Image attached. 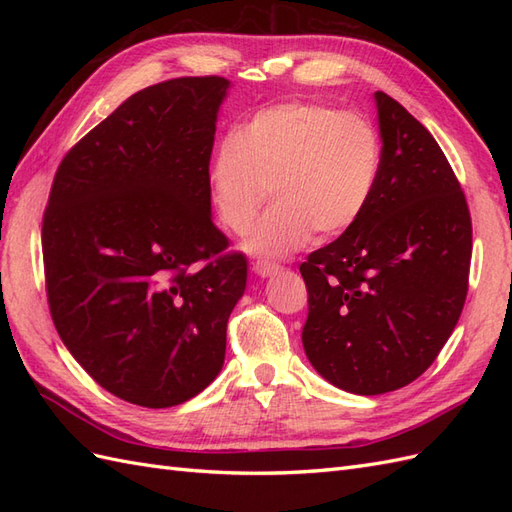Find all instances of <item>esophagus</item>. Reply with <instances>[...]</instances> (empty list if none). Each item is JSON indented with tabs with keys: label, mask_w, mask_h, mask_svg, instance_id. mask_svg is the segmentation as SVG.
<instances>
[{
	"label": "esophagus",
	"mask_w": 512,
	"mask_h": 512,
	"mask_svg": "<svg viewBox=\"0 0 512 512\" xmlns=\"http://www.w3.org/2000/svg\"><path fill=\"white\" fill-rule=\"evenodd\" d=\"M277 269L275 262H269V260H254L252 262V271L258 275V277H269V275H273Z\"/></svg>",
	"instance_id": "esophagus-1"
}]
</instances>
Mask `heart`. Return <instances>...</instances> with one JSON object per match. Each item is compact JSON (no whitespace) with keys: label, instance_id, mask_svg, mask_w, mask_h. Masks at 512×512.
Returning a JSON list of instances; mask_svg holds the SVG:
<instances>
[{"label":"heart","instance_id":"1","mask_svg":"<svg viewBox=\"0 0 512 512\" xmlns=\"http://www.w3.org/2000/svg\"><path fill=\"white\" fill-rule=\"evenodd\" d=\"M382 170V138L374 123L318 102L262 108L226 136L209 164L220 220L235 235L252 228L247 250L286 256L314 237L346 232L367 209Z\"/></svg>","mask_w":512,"mask_h":512}]
</instances>
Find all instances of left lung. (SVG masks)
<instances>
[{
    "label": "left lung",
    "mask_w": 512,
    "mask_h": 512,
    "mask_svg": "<svg viewBox=\"0 0 512 512\" xmlns=\"http://www.w3.org/2000/svg\"><path fill=\"white\" fill-rule=\"evenodd\" d=\"M382 170L367 209L299 267L303 348L337 389L380 395L414 382L451 337L468 294L472 220L436 138L376 91Z\"/></svg>",
    "instance_id": "left-lung-1"
}]
</instances>
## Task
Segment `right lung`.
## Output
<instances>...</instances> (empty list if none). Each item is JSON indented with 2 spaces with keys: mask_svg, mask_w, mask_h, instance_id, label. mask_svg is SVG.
Instances as JSON below:
<instances>
[{
  "mask_svg": "<svg viewBox=\"0 0 512 512\" xmlns=\"http://www.w3.org/2000/svg\"><path fill=\"white\" fill-rule=\"evenodd\" d=\"M222 76L138 91L61 160L42 218L46 299L70 354L143 408L192 399L220 374L247 260L211 222Z\"/></svg>",
  "mask_w": 512,
  "mask_h": 512,
  "instance_id": "right-lung-1",
  "label": "right lung"
}]
</instances>
